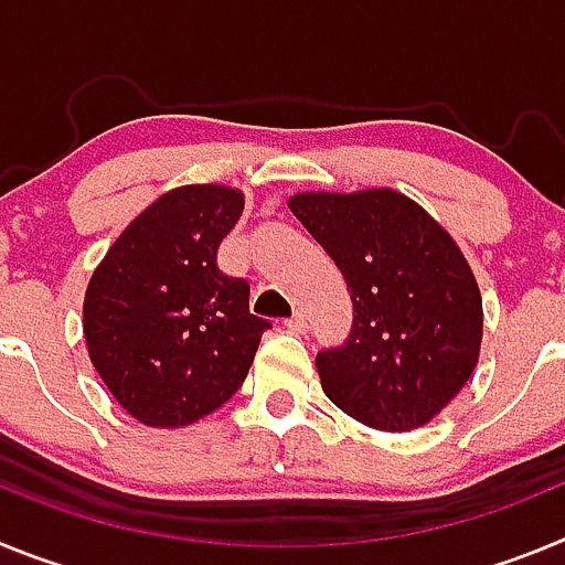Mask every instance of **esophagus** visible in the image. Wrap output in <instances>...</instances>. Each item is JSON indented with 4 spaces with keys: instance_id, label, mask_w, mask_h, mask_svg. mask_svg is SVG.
I'll use <instances>...</instances> for the list:
<instances>
[{
    "instance_id": "esophagus-1",
    "label": "esophagus",
    "mask_w": 565,
    "mask_h": 565,
    "mask_svg": "<svg viewBox=\"0 0 565 565\" xmlns=\"http://www.w3.org/2000/svg\"><path fill=\"white\" fill-rule=\"evenodd\" d=\"M286 328H288V331H294V333H302V331H306V328H308L306 313H302V311L294 313V317L286 322Z\"/></svg>"
}]
</instances>
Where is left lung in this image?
I'll return each mask as SVG.
<instances>
[{"mask_svg": "<svg viewBox=\"0 0 565 565\" xmlns=\"http://www.w3.org/2000/svg\"><path fill=\"white\" fill-rule=\"evenodd\" d=\"M342 271L353 326L317 353L339 411L387 433L416 430L458 396L481 348V291L452 237L393 189L288 201Z\"/></svg>", "mask_w": 565, "mask_h": 565, "instance_id": "obj_1", "label": "left lung"}]
</instances>
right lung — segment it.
<instances>
[{
	"mask_svg": "<svg viewBox=\"0 0 565 565\" xmlns=\"http://www.w3.org/2000/svg\"><path fill=\"white\" fill-rule=\"evenodd\" d=\"M243 214L237 189L161 194L115 239L84 297V339L115 402L149 427H186L239 391L268 319L217 268Z\"/></svg>",
	"mask_w": 565,
	"mask_h": 565,
	"instance_id": "1",
	"label": "right lung"
}]
</instances>
